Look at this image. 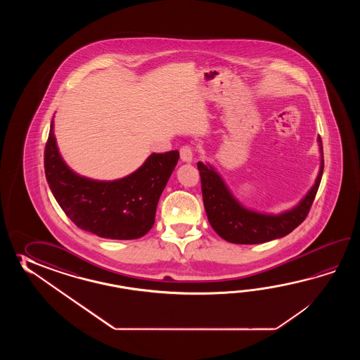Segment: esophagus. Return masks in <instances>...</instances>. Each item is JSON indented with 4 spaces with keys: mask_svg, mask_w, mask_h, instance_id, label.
Listing matches in <instances>:
<instances>
[{
    "mask_svg": "<svg viewBox=\"0 0 360 360\" xmlns=\"http://www.w3.org/2000/svg\"><path fill=\"white\" fill-rule=\"evenodd\" d=\"M180 158L181 161L191 163L193 161V148L191 146H181L180 149Z\"/></svg>",
    "mask_w": 360,
    "mask_h": 360,
    "instance_id": "1",
    "label": "esophagus"
}]
</instances>
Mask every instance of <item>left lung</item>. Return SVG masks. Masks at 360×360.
Segmentation results:
<instances>
[{
    "instance_id": "obj_1",
    "label": "left lung",
    "mask_w": 360,
    "mask_h": 360,
    "mask_svg": "<svg viewBox=\"0 0 360 360\" xmlns=\"http://www.w3.org/2000/svg\"><path fill=\"white\" fill-rule=\"evenodd\" d=\"M318 143L321 149V169L313 188L297 206L279 214H260L242 206L214 167L198 162L205 210L214 231L230 243L257 245L285 237L296 229L309 214L321 184L324 169L321 138H318Z\"/></svg>"
}]
</instances>
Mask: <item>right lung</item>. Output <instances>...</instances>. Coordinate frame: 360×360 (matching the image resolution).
Here are the masks:
<instances>
[{
    "label": "right lung",
    "instance_id": "1",
    "mask_svg": "<svg viewBox=\"0 0 360 360\" xmlns=\"http://www.w3.org/2000/svg\"><path fill=\"white\" fill-rule=\"evenodd\" d=\"M179 152L153 153L129 176L98 181L79 176L63 161L54 122L45 148V175L56 202L79 229L108 239H138L152 229L162 191Z\"/></svg>",
    "mask_w": 360,
    "mask_h": 360
}]
</instances>
